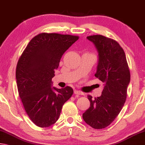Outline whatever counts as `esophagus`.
<instances>
[{"instance_id": "obj_1", "label": "esophagus", "mask_w": 145, "mask_h": 145, "mask_svg": "<svg viewBox=\"0 0 145 145\" xmlns=\"http://www.w3.org/2000/svg\"><path fill=\"white\" fill-rule=\"evenodd\" d=\"M74 93L75 95H82L84 94V93H82V92H81V91H78V90H75L74 91Z\"/></svg>"}]
</instances>
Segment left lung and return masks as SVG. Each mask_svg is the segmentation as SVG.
<instances>
[{"instance_id":"8db88e82","label":"left lung","mask_w":145,"mask_h":145,"mask_svg":"<svg viewBox=\"0 0 145 145\" xmlns=\"http://www.w3.org/2000/svg\"><path fill=\"white\" fill-rule=\"evenodd\" d=\"M99 52V64L95 76L104 83L101 97L88 95L90 107L83 119L95 129L105 128L119 114L125 103L130 72L125 53L115 40L102 35L87 37Z\"/></svg>"}]
</instances>
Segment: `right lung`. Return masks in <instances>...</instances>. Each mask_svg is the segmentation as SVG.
Masks as SVG:
<instances>
[{"instance_id": "obj_1", "label": "right lung", "mask_w": 145, "mask_h": 145, "mask_svg": "<svg viewBox=\"0 0 145 145\" xmlns=\"http://www.w3.org/2000/svg\"><path fill=\"white\" fill-rule=\"evenodd\" d=\"M77 35L41 33L30 40L16 67L19 95L35 125L46 128L57 121L64 103L73 94L71 87L51 88L62 56L78 39Z\"/></svg>"}]
</instances>
